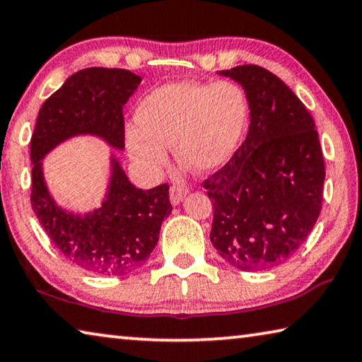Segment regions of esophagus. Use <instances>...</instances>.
Returning <instances> with one entry per match:
<instances>
[{
    "instance_id": "obj_1",
    "label": "esophagus",
    "mask_w": 362,
    "mask_h": 362,
    "mask_svg": "<svg viewBox=\"0 0 362 362\" xmlns=\"http://www.w3.org/2000/svg\"><path fill=\"white\" fill-rule=\"evenodd\" d=\"M187 196V189L182 188V187H173L170 188V193H169V198H170V203L173 206H179L183 199H185Z\"/></svg>"
}]
</instances>
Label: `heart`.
Returning a JSON list of instances; mask_svg holds the SVG:
<instances>
[{"instance_id": "b5f03b06", "label": "heart", "mask_w": 362, "mask_h": 362, "mask_svg": "<svg viewBox=\"0 0 362 362\" xmlns=\"http://www.w3.org/2000/svg\"><path fill=\"white\" fill-rule=\"evenodd\" d=\"M137 126L126 129L134 164L156 173L175 158L198 173H211L236 151L246 124V102L230 83H170L150 93L136 110Z\"/></svg>"}]
</instances>
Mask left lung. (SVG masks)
I'll list each match as a JSON object with an SVG mask.
<instances>
[{
  "instance_id": "obj_1",
  "label": "left lung",
  "mask_w": 362,
  "mask_h": 362,
  "mask_svg": "<svg viewBox=\"0 0 362 362\" xmlns=\"http://www.w3.org/2000/svg\"><path fill=\"white\" fill-rule=\"evenodd\" d=\"M218 75L241 84L249 105L243 145L203 185L214 206L211 243L243 272L297 252L322 206L326 169L315 121L284 81L259 65Z\"/></svg>"
}]
</instances>
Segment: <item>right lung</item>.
<instances>
[{
	"instance_id": "add662e5",
	"label": "right lung",
	"mask_w": 362,
	"mask_h": 362,
	"mask_svg": "<svg viewBox=\"0 0 362 362\" xmlns=\"http://www.w3.org/2000/svg\"><path fill=\"white\" fill-rule=\"evenodd\" d=\"M142 78L129 70L90 66L76 71L40 108L30 144L32 207L49 240L66 260L89 273L124 276L148 260L164 218L173 212L169 185L140 189L127 179L115 153L99 209L71 212L47 188L42 159L65 140L99 137L124 148L122 107Z\"/></svg>"
}]
</instances>
